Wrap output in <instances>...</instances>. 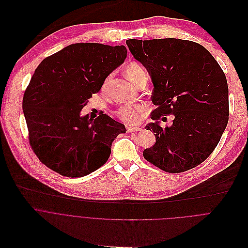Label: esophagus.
Here are the masks:
<instances>
[{
  "label": "esophagus",
  "mask_w": 248,
  "mask_h": 248,
  "mask_svg": "<svg viewBox=\"0 0 248 248\" xmlns=\"http://www.w3.org/2000/svg\"><path fill=\"white\" fill-rule=\"evenodd\" d=\"M141 128L140 127H127V132L131 133V132H138V131H140Z\"/></svg>",
  "instance_id": "obj_1"
}]
</instances>
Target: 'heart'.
I'll return each instance as SVG.
<instances>
[{
  "label": "heart",
  "mask_w": 248,
  "mask_h": 248,
  "mask_svg": "<svg viewBox=\"0 0 248 248\" xmlns=\"http://www.w3.org/2000/svg\"><path fill=\"white\" fill-rule=\"evenodd\" d=\"M125 73L129 80L133 83L139 78V76L144 73L143 68L137 62H130L125 67ZM110 76H108L104 82L103 90L106 89ZM146 111V106L144 104H128L119 108L116 111V116L119 120L127 125H135L140 121L143 114Z\"/></svg>",
  "instance_id": "b5f03b06"
}]
</instances>
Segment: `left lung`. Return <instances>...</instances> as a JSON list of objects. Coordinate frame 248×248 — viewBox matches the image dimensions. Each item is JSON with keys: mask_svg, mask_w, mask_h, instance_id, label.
Returning a JSON list of instances; mask_svg holds the SVG:
<instances>
[{"mask_svg": "<svg viewBox=\"0 0 248 248\" xmlns=\"http://www.w3.org/2000/svg\"><path fill=\"white\" fill-rule=\"evenodd\" d=\"M126 44L155 86L156 108L146 125L156 141L144 159L168 173H182L202 163L215 150L229 120V89L224 71L207 49L181 39H130ZM173 114L171 127L159 120Z\"/></svg>", "mask_w": 248, "mask_h": 248, "instance_id": "8db88e82", "label": "left lung"}]
</instances>
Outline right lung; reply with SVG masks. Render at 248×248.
<instances>
[{"label": "right lung", "instance_id": "add662e5", "mask_svg": "<svg viewBox=\"0 0 248 248\" xmlns=\"http://www.w3.org/2000/svg\"><path fill=\"white\" fill-rule=\"evenodd\" d=\"M127 57L124 46L77 43L46 58L36 68L22 102L28 140L39 160L70 178L86 176L109 158L125 126L104 112L94 119L81 109Z\"/></svg>", "mask_w": 248, "mask_h": 248}]
</instances>
